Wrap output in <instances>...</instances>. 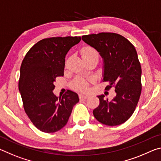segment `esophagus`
<instances>
[{"mask_svg": "<svg viewBox=\"0 0 161 161\" xmlns=\"http://www.w3.org/2000/svg\"><path fill=\"white\" fill-rule=\"evenodd\" d=\"M89 97V94H80V97L81 98V99H87V98H88Z\"/></svg>", "mask_w": 161, "mask_h": 161, "instance_id": "obj_1", "label": "esophagus"}]
</instances>
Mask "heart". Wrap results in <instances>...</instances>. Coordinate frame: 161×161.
<instances>
[{
    "instance_id": "1",
    "label": "heart",
    "mask_w": 161,
    "mask_h": 161,
    "mask_svg": "<svg viewBox=\"0 0 161 161\" xmlns=\"http://www.w3.org/2000/svg\"><path fill=\"white\" fill-rule=\"evenodd\" d=\"M81 55L83 58L90 56L98 57V53L95 49L91 47H86L81 50ZM74 86L76 89H80V90H86L87 89V83L83 78L77 77L74 81Z\"/></svg>"
}]
</instances>
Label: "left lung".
Returning a JSON list of instances; mask_svg holds the SVG:
<instances>
[{
    "mask_svg": "<svg viewBox=\"0 0 161 161\" xmlns=\"http://www.w3.org/2000/svg\"><path fill=\"white\" fill-rule=\"evenodd\" d=\"M84 42L99 52L103 59V80L108 81L106 89L114 86L116 96L108 100L99 95V105L93 114L107 126L126 122L135 111L141 93V67L136 50L121 35L111 32L84 35Z\"/></svg>",
    "mask_w": 161,
    "mask_h": 161,
    "instance_id": "left-lung-1",
    "label": "left lung"
}]
</instances>
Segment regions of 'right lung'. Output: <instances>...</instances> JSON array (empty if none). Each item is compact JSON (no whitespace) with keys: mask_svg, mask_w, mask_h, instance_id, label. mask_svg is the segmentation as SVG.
<instances>
[{"mask_svg":"<svg viewBox=\"0 0 161 161\" xmlns=\"http://www.w3.org/2000/svg\"><path fill=\"white\" fill-rule=\"evenodd\" d=\"M80 37H50L37 42L22 62L19 91L25 113L40 130L58 131L67 124L73 107L80 99L68 90L62 97L53 93L54 82L64 75L65 56Z\"/></svg>","mask_w":161,"mask_h":161,"instance_id":"1","label":"right lung"}]
</instances>
